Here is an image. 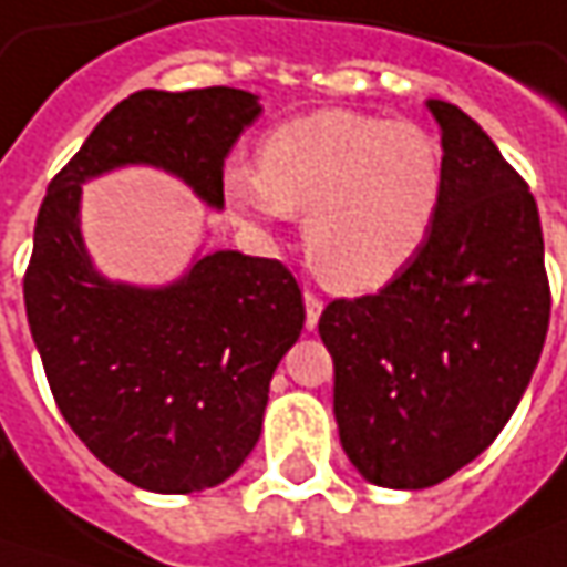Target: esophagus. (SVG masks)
Here are the masks:
<instances>
[{"label":"esophagus","mask_w":567,"mask_h":567,"mask_svg":"<svg viewBox=\"0 0 567 567\" xmlns=\"http://www.w3.org/2000/svg\"><path fill=\"white\" fill-rule=\"evenodd\" d=\"M321 309H324V302H321V296L312 293V290H306V328L312 331L318 324V318H321Z\"/></svg>","instance_id":"esophagus-1"}]
</instances>
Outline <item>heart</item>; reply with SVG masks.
Instances as JSON below:
<instances>
[{
    "mask_svg": "<svg viewBox=\"0 0 567 567\" xmlns=\"http://www.w3.org/2000/svg\"><path fill=\"white\" fill-rule=\"evenodd\" d=\"M258 161L227 166V207L261 227L306 214L312 268L347 293L406 271L442 214L445 157L416 122L316 110L271 128Z\"/></svg>",
    "mask_w": 567,
    "mask_h": 567,
    "instance_id": "obj_1",
    "label": "heart"
}]
</instances>
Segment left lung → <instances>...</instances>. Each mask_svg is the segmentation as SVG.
<instances>
[{
  "mask_svg": "<svg viewBox=\"0 0 567 567\" xmlns=\"http://www.w3.org/2000/svg\"><path fill=\"white\" fill-rule=\"evenodd\" d=\"M442 125L445 198L413 265L379 293L331 299L334 416L375 486L425 489L467 467L512 420L549 331V277L530 186L464 110Z\"/></svg>",
  "mask_w": 567,
  "mask_h": 567,
  "instance_id": "left-lung-1",
  "label": "left lung"
}]
</instances>
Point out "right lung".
Returning a JSON list of instances; mask_svg holds the SVG:
<instances>
[{"label":"right lung","mask_w":567,"mask_h":567,"mask_svg":"<svg viewBox=\"0 0 567 567\" xmlns=\"http://www.w3.org/2000/svg\"><path fill=\"white\" fill-rule=\"evenodd\" d=\"M258 113V97L236 87L128 94L55 173L37 214L24 309L55 406L138 489L186 495L243 467L306 306L287 265L243 251L205 255L161 290L110 284L81 243V183L151 164L220 207L224 161Z\"/></svg>","instance_id":"1"}]
</instances>
